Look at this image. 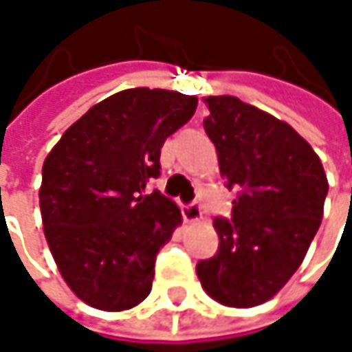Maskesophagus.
Here are the masks:
<instances>
[{
  "label": "esophagus",
  "instance_id": "1",
  "mask_svg": "<svg viewBox=\"0 0 352 352\" xmlns=\"http://www.w3.org/2000/svg\"><path fill=\"white\" fill-rule=\"evenodd\" d=\"M183 220L185 222H197L201 220V204L199 201H191L183 208Z\"/></svg>",
  "mask_w": 352,
  "mask_h": 352
}]
</instances>
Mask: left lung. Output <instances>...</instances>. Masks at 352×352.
<instances>
[{
    "label": "left lung",
    "instance_id": "1",
    "mask_svg": "<svg viewBox=\"0 0 352 352\" xmlns=\"http://www.w3.org/2000/svg\"><path fill=\"white\" fill-rule=\"evenodd\" d=\"M232 216L216 218L218 252L199 261L201 287L230 308L271 300L298 271L324 214L328 181L314 148L285 122L234 96L204 100Z\"/></svg>",
    "mask_w": 352,
    "mask_h": 352
}]
</instances>
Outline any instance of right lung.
I'll use <instances>...</instances> for the list:
<instances>
[{"label":"right lung","mask_w":352,"mask_h":352,"mask_svg":"<svg viewBox=\"0 0 352 352\" xmlns=\"http://www.w3.org/2000/svg\"><path fill=\"white\" fill-rule=\"evenodd\" d=\"M197 107L195 96L134 87L96 104L42 165L40 214L54 263L87 306L120 312L153 287L155 261L181 212L161 191V148Z\"/></svg>","instance_id":"right-lung-1"}]
</instances>
